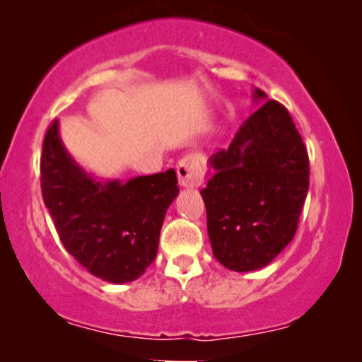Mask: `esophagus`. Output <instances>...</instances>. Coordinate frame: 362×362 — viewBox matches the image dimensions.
<instances>
[{"instance_id": "esophagus-1", "label": "esophagus", "mask_w": 362, "mask_h": 362, "mask_svg": "<svg viewBox=\"0 0 362 362\" xmlns=\"http://www.w3.org/2000/svg\"><path fill=\"white\" fill-rule=\"evenodd\" d=\"M177 180H180V185L185 187H194L199 186L202 182V161L197 155H189L182 156L180 163L176 166Z\"/></svg>"}]
</instances>
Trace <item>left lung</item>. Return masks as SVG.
<instances>
[{
	"mask_svg": "<svg viewBox=\"0 0 362 362\" xmlns=\"http://www.w3.org/2000/svg\"><path fill=\"white\" fill-rule=\"evenodd\" d=\"M209 165L201 196L214 257L234 272L262 269L293 239L308 194V153L288 110L262 103Z\"/></svg>",
	"mask_w": 362,
	"mask_h": 362,
	"instance_id": "8db88e82",
	"label": "left lung"
}]
</instances>
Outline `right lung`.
Instances as JSON below:
<instances>
[{"label":"right lung","mask_w":362,"mask_h":362,"mask_svg":"<svg viewBox=\"0 0 362 362\" xmlns=\"http://www.w3.org/2000/svg\"><path fill=\"white\" fill-rule=\"evenodd\" d=\"M41 189L66 250L110 284L145 274L156 257L168 207L180 192L173 168L127 182L93 180L64 148L57 120L44 136Z\"/></svg>","instance_id":"right-lung-1"}]
</instances>
